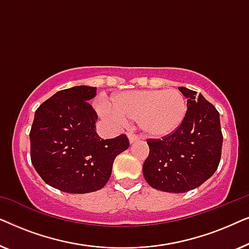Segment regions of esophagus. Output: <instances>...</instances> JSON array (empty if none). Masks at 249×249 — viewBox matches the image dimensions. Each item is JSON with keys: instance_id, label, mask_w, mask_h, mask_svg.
<instances>
[{"instance_id": "esophagus-1", "label": "esophagus", "mask_w": 249, "mask_h": 249, "mask_svg": "<svg viewBox=\"0 0 249 249\" xmlns=\"http://www.w3.org/2000/svg\"><path fill=\"white\" fill-rule=\"evenodd\" d=\"M138 141H139V137H137L136 135H132V134L129 135V142H130V144H134V142Z\"/></svg>"}]
</instances>
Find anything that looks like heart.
<instances>
[{"label":"heart","mask_w":249,"mask_h":249,"mask_svg":"<svg viewBox=\"0 0 249 249\" xmlns=\"http://www.w3.org/2000/svg\"><path fill=\"white\" fill-rule=\"evenodd\" d=\"M97 111L105 120L121 124L129 119H138L139 127L149 137H163L181 124L187 104L177 89L131 90L114 95L111 104L100 101Z\"/></svg>","instance_id":"heart-1"}]
</instances>
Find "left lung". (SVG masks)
Instances as JSON below:
<instances>
[{"instance_id": "8db88e82", "label": "left lung", "mask_w": 249, "mask_h": 249, "mask_svg": "<svg viewBox=\"0 0 249 249\" xmlns=\"http://www.w3.org/2000/svg\"><path fill=\"white\" fill-rule=\"evenodd\" d=\"M187 98L181 124L162 139H147L149 154L142 165L145 180L154 189L186 193L216 171L223 136L220 114L202 94L179 87Z\"/></svg>"}]
</instances>
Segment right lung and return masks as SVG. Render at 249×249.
I'll return each mask as SVG.
<instances>
[{
	"label": "right lung",
	"instance_id": "1",
	"mask_svg": "<svg viewBox=\"0 0 249 249\" xmlns=\"http://www.w3.org/2000/svg\"><path fill=\"white\" fill-rule=\"evenodd\" d=\"M96 87L57 91L39 105L30 129V159L47 185L64 193L100 190L111 177L114 159L129 147L125 135L102 139L97 113L89 104Z\"/></svg>",
	"mask_w": 249,
	"mask_h": 249
}]
</instances>
